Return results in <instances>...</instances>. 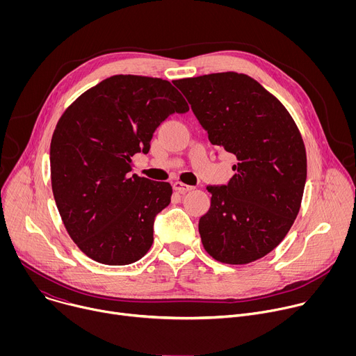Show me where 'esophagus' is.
Instances as JSON below:
<instances>
[{
	"instance_id": "34e87169",
	"label": "esophagus",
	"mask_w": 356,
	"mask_h": 356,
	"mask_svg": "<svg viewBox=\"0 0 356 356\" xmlns=\"http://www.w3.org/2000/svg\"><path fill=\"white\" fill-rule=\"evenodd\" d=\"M173 190L177 191V193L184 194V193L193 190V186H187V184H184V183H181V181H175V183H173Z\"/></svg>"
}]
</instances>
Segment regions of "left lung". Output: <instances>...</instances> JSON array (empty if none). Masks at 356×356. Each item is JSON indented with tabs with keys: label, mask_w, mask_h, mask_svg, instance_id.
Instances as JSON below:
<instances>
[{
	"label": "left lung",
	"mask_w": 356,
	"mask_h": 356,
	"mask_svg": "<svg viewBox=\"0 0 356 356\" xmlns=\"http://www.w3.org/2000/svg\"><path fill=\"white\" fill-rule=\"evenodd\" d=\"M210 142L238 163L227 184L207 186L211 206L198 221L210 255L231 265L264 258L291 228L307 179L301 135L280 101L234 72L175 80Z\"/></svg>",
	"instance_id": "8db88e82"
}]
</instances>
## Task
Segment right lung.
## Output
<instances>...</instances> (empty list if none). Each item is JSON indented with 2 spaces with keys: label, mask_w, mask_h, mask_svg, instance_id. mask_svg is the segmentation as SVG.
Returning <instances> with one entry per match:
<instances>
[{
  "label": "right lung",
  "mask_w": 356,
  "mask_h": 356,
  "mask_svg": "<svg viewBox=\"0 0 356 356\" xmlns=\"http://www.w3.org/2000/svg\"><path fill=\"white\" fill-rule=\"evenodd\" d=\"M188 106L166 80L113 76L81 94L50 143V176L63 224L87 257L104 265L139 261L154 242L172 186L131 175L158 127Z\"/></svg>",
  "instance_id": "add662e5"
}]
</instances>
